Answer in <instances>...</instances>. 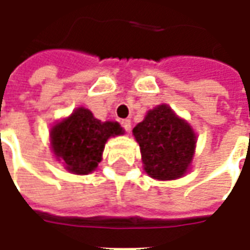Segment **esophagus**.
Returning <instances> with one entry per match:
<instances>
[{
	"label": "esophagus",
	"mask_w": 250,
	"mask_h": 250,
	"mask_svg": "<svg viewBox=\"0 0 250 250\" xmlns=\"http://www.w3.org/2000/svg\"><path fill=\"white\" fill-rule=\"evenodd\" d=\"M122 127L125 128V132H130L131 131V120L130 119L122 120Z\"/></svg>",
	"instance_id": "34e87169"
}]
</instances>
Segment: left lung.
<instances>
[{
	"mask_svg": "<svg viewBox=\"0 0 250 250\" xmlns=\"http://www.w3.org/2000/svg\"><path fill=\"white\" fill-rule=\"evenodd\" d=\"M143 167L151 178L174 181L184 177L191 166L197 135L191 125L166 104L150 109L134 127Z\"/></svg>",
	"mask_w": 250,
	"mask_h": 250,
	"instance_id": "8db88e82",
	"label": "left lung"
}]
</instances>
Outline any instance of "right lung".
Returning a JSON list of instances; mask_svg holds the SVG:
<instances>
[{
  "label": "right lung",
  "instance_id": "right-lung-1",
  "mask_svg": "<svg viewBox=\"0 0 250 250\" xmlns=\"http://www.w3.org/2000/svg\"><path fill=\"white\" fill-rule=\"evenodd\" d=\"M125 131L118 122H102L89 109L79 107L52 125L51 147L57 161L72 174L87 175L102 161L105 142Z\"/></svg>",
  "mask_w": 250,
  "mask_h": 250
}]
</instances>
